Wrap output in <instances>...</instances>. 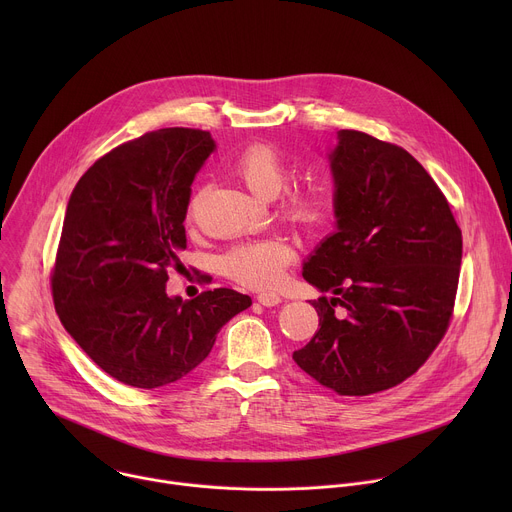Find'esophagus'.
<instances>
[{"mask_svg": "<svg viewBox=\"0 0 512 512\" xmlns=\"http://www.w3.org/2000/svg\"><path fill=\"white\" fill-rule=\"evenodd\" d=\"M257 302H259L261 306H265V308H271V306L281 304V298H279L277 294H271V291H265V294H259V296H257Z\"/></svg>", "mask_w": 512, "mask_h": 512, "instance_id": "obj_1", "label": "esophagus"}]
</instances>
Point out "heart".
Returning a JSON list of instances; mask_svg holds the SVG:
<instances>
[{
    "instance_id": "b5f03b06",
    "label": "heart",
    "mask_w": 512,
    "mask_h": 512,
    "mask_svg": "<svg viewBox=\"0 0 512 512\" xmlns=\"http://www.w3.org/2000/svg\"><path fill=\"white\" fill-rule=\"evenodd\" d=\"M233 174L259 198H273L287 184L289 168L285 158L271 143H251L231 162ZM196 196L188 206V221L194 216ZM328 212V194L316 184H300L289 188L281 200V214L298 227H316ZM294 259V249L279 237L257 239L235 245L221 259L227 277L245 287H271L283 269Z\"/></svg>"
}]
</instances>
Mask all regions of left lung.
Returning a JSON list of instances; mask_svg holds the SVG:
<instances>
[{"label":"left lung","mask_w":512,"mask_h":512,"mask_svg":"<svg viewBox=\"0 0 512 512\" xmlns=\"http://www.w3.org/2000/svg\"><path fill=\"white\" fill-rule=\"evenodd\" d=\"M338 233L304 265L320 291V330L298 367L338 395L362 397L409 379L448 332L462 231L450 204L403 148L342 129L330 154Z\"/></svg>","instance_id":"obj_1"}]
</instances>
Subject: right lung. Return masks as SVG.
<instances>
[{
	"label": "right lung",
	"mask_w": 512,
	"mask_h": 512,
	"mask_svg": "<svg viewBox=\"0 0 512 512\" xmlns=\"http://www.w3.org/2000/svg\"><path fill=\"white\" fill-rule=\"evenodd\" d=\"M214 150L208 131L168 127L117 145L70 194L52 300L64 330L113 379L158 389L208 356L251 298L229 287L166 294L186 249L190 184Z\"/></svg>",
	"instance_id": "1"
}]
</instances>
